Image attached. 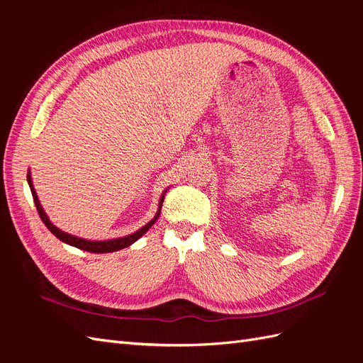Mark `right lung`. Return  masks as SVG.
<instances>
[{
    "mask_svg": "<svg viewBox=\"0 0 363 363\" xmlns=\"http://www.w3.org/2000/svg\"><path fill=\"white\" fill-rule=\"evenodd\" d=\"M27 182H28V186H30V191H31V195H33V201H35L36 204V208H38V213L42 219V223L45 224L48 227L50 232L56 236L57 239H60L62 242L68 244V245H72L75 248H80L83 251H89V252H113V251H118V250H123V248H127L130 247L131 244H135L136 240L142 236L145 235L148 230L151 228V225L155 224L157 221V218L160 215V211H162V204H163V200H164V194H167L168 189H164L162 196H160V201H159V208L157 212L155 215V218L151 219L150 223H147L144 227H140L139 230H136L135 233L131 235H127V236H123V238H116V239H107V240H87V239H83V238H79V236H74V235H69L67 232H62L60 228H57L56 225H54L51 221L48 215L45 213V211H43V207L38 199V194H36V189L35 186H33V182H31V174L28 171L27 174Z\"/></svg>",
    "mask_w": 363,
    "mask_h": 363,
    "instance_id": "add662e5",
    "label": "right lung"
}]
</instances>
